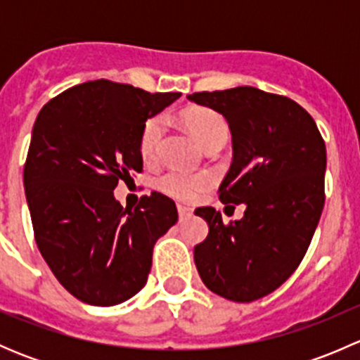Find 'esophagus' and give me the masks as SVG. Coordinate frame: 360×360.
<instances>
[{
  "label": "esophagus",
  "instance_id": "esophagus-1",
  "mask_svg": "<svg viewBox=\"0 0 360 360\" xmlns=\"http://www.w3.org/2000/svg\"><path fill=\"white\" fill-rule=\"evenodd\" d=\"M177 214H179V219H188V217L193 216V209L190 207H184V205H177Z\"/></svg>",
  "mask_w": 360,
  "mask_h": 360
}]
</instances>
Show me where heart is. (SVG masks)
<instances>
[{"mask_svg":"<svg viewBox=\"0 0 360 360\" xmlns=\"http://www.w3.org/2000/svg\"><path fill=\"white\" fill-rule=\"evenodd\" d=\"M181 120L202 148L228 139L226 122L219 112L209 110V108H191L183 112ZM162 132L163 125L160 118H151L144 123L139 136V153L146 162L157 158ZM157 184L158 190L169 197L188 202L193 200L200 191L205 190L210 184V179L203 174L167 172L160 177Z\"/></svg>","mask_w":360,"mask_h":360,"instance_id":"heart-1","label":"heart"}]
</instances>
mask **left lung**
<instances>
[{"label":"left lung","instance_id":"obj_1","mask_svg":"<svg viewBox=\"0 0 360 360\" xmlns=\"http://www.w3.org/2000/svg\"><path fill=\"white\" fill-rule=\"evenodd\" d=\"M188 99L228 122L233 160L219 198L245 205L230 224L212 207L195 210L209 224L195 264L207 289L249 303L281 288L307 254L326 200L324 139L300 104L254 86Z\"/></svg>","mask_w":360,"mask_h":360}]
</instances>
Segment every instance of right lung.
I'll list each match as a JSON object with an SVG mask.
<instances>
[{"mask_svg":"<svg viewBox=\"0 0 360 360\" xmlns=\"http://www.w3.org/2000/svg\"><path fill=\"white\" fill-rule=\"evenodd\" d=\"M179 96L96 79L38 112L24 165L32 230L52 274L83 303L112 307L139 292L155 244L177 223L165 195L153 191L132 210L112 190L143 170L141 130Z\"/></svg>","mask_w":360,"mask_h":360,"instance_id":"obj_1","label":"right lung"}]
</instances>
